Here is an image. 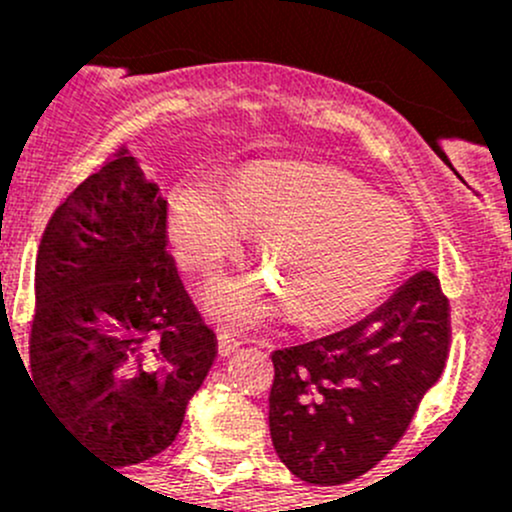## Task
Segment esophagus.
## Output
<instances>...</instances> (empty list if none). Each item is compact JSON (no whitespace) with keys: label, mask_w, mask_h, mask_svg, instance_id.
<instances>
[{"label":"esophagus","mask_w":512,"mask_h":512,"mask_svg":"<svg viewBox=\"0 0 512 512\" xmlns=\"http://www.w3.org/2000/svg\"><path fill=\"white\" fill-rule=\"evenodd\" d=\"M238 349H240V342H238V339L233 337L231 332L221 330V332H219V356H221V358H226V356L236 354Z\"/></svg>","instance_id":"esophagus-1"}]
</instances>
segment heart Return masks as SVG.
Returning a JSON list of instances; mask_svg holds the SVG:
<instances>
[{"instance_id":"heart-1","label":"heart","mask_w":512,"mask_h":512,"mask_svg":"<svg viewBox=\"0 0 512 512\" xmlns=\"http://www.w3.org/2000/svg\"><path fill=\"white\" fill-rule=\"evenodd\" d=\"M168 226L178 260L204 276L243 250L248 228L262 233L267 276H233L207 291L211 313L233 322L262 320L279 301L301 322L344 320L390 286L414 238L399 204L351 175L296 163L252 168L228 190L182 180Z\"/></svg>"}]
</instances>
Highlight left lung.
Returning <instances> with one entry per match:
<instances>
[{
	"label": "left lung",
	"instance_id": "8db88e82",
	"mask_svg": "<svg viewBox=\"0 0 512 512\" xmlns=\"http://www.w3.org/2000/svg\"><path fill=\"white\" fill-rule=\"evenodd\" d=\"M450 354V301L433 272L342 332L276 349L269 431L298 479L337 486L402 440Z\"/></svg>",
	"mask_w": 512,
	"mask_h": 512
}]
</instances>
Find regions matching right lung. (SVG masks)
Here are the masks:
<instances>
[{
  "label": "right lung",
  "instance_id": "right-lung-1",
  "mask_svg": "<svg viewBox=\"0 0 512 512\" xmlns=\"http://www.w3.org/2000/svg\"><path fill=\"white\" fill-rule=\"evenodd\" d=\"M28 346L43 404L113 467L166 450L214 366L216 334L168 252V202L125 146L52 211Z\"/></svg>",
  "mask_w": 512,
  "mask_h": 512
}]
</instances>
